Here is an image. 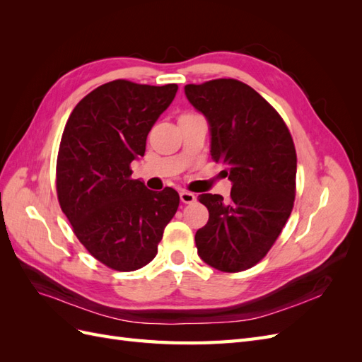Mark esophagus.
Here are the masks:
<instances>
[{
	"mask_svg": "<svg viewBox=\"0 0 362 362\" xmlns=\"http://www.w3.org/2000/svg\"><path fill=\"white\" fill-rule=\"evenodd\" d=\"M180 199L184 204H193L196 201V196L193 193L187 192V190H181L180 192Z\"/></svg>",
	"mask_w": 362,
	"mask_h": 362,
	"instance_id": "esophagus-1",
	"label": "esophagus"
}]
</instances>
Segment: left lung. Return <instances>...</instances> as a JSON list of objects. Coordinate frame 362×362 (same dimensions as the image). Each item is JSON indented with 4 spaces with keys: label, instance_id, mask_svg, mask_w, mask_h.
<instances>
[{
    "label": "left lung",
    "instance_id": "obj_1",
    "mask_svg": "<svg viewBox=\"0 0 362 362\" xmlns=\"http://www.w3.org/2000/svg\"><path fill=\"white\" fill-rule=\"evenodd\" d=\"M210 125L216 163L233 182L231 198L199 194L208 222L194 235L204 262L235 273L266 257L286 226L296 196V149L278 112L250 86L221 78L184 87Z\"/></svg>",
    "mask_w": 362,
    "mask_h": 362
}]
</instances>
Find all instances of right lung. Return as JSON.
<instances>
[{
  "label": "right lung",
  "mask_w": 362,
  "mask_h": 362,
  "mask_svg": "<svg viewBox=\"0 0 362 362\" xmlns=\"http://www.w3.org/2000/svg\"><path fill=\"white\" fill-rule=\"evenodd\" d=\"M177 84L115 80L75 105L57 157V196L76 238L119 272L146 266L180 205L177 190L152 192L131 180L146 137L177 95Z\"/></svg>",
  "instance_id": "obj_1"
}]
</instances>
